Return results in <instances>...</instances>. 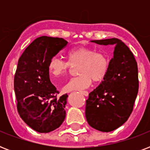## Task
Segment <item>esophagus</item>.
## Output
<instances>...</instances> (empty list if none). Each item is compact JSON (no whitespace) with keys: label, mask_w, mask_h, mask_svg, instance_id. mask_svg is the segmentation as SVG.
I'll list each match as a JSON object with an SVG mask.
<instances>
[{"label":"esophagus","mask_w":150,"mask_h":150,"mask_svg":"<svg viewBox=\"0 0 150 150\" xmlns=\"http://www.w3.org/2000/svg\"><path fill=\"white\" fill-rule=\"evenodd\" d=\"M82 94V95H84L85 96H88V95H89V93L87 91H83V90H81V91H79Z\"/></svg>","instance_id":"1"}]
</instances>
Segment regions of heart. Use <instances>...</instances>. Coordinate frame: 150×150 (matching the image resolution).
<instances>
[{"label": "heart", "mask_w": 150, "mask_h": 150, "mask_svg": "<svg viewBox=\"0 0 150 150\" xmlns=\"http://www.w3.org/2000/svg\"><path fill=\"white\" fill-rule=\"evenodd\" d=\"M68 61L58 57H54L49 61L48 71L54 78L61 77L66 74L70 66H78V76L71 79L64 86V91L82 90L92 83L104 79L109 70V60L102 52H96L91 47H75L68 50L66 54Z\"/></svg>", "instance_id": "1"}]
</instances>
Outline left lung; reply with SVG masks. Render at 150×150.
Returning a JSON list of instances; mask_svg holds the SVG:
<instances>
[{
  "mask_svg": "<svg viewBox=\"0 0 150 150\" xmlns=\"http://www.w3.org/2000/svg\"><path fill=\"white\" fill-rule=\"evenodd\" d=\"M114 47L107 76L89 94L86 117L92 128L109 132L121 126L132 114L139 91L138 66L134 55L117 38L92 40Z\"/></svg>",
  "mask_w": 150,
  "mask_h": 150,
  "instance_id": "left-lung-1",
  "label": "left lung"
}]
</instances>
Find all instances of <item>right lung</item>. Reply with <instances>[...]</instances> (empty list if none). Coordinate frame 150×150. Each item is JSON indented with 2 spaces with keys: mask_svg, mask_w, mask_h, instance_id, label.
I'll return each mask as SVG.
<instances>
[{
  "mask_svg": "<svg viewBox=\"0 0 150 150\" xmlns=\"http://www.w3.org/2000/svg\"><path fill=\"white\" fill-rule=\"evenodd\" d=\"M68 42L62 38L40 36L29 44L20 57L14 79V89L20 117L40 133L59 128L66 116L68 95L58 91L50 80L48 64Z\"/></svg>",
  "mask_w": 150,
  "mask_h": 150,
  "instance_id": "right-lung-1",
  "label": "right lung"
}]
</instances>
